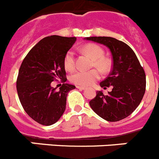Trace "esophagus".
<instances>
[{"instance_id": "esophagus-1", "label": "esophagus", "mask_w": 159, "mask_h": 159, "mask_svg": "<svg viewBox=\"0 0 159 159\" xmlns=\"http://www.w3.org/2000/svg\"><path fill=\"white\" fill-rule=\"evenodd\" d=\"M76 87H77V89H85V87H84V86H80V85H77Z\"/></svg>"}]
</instances>
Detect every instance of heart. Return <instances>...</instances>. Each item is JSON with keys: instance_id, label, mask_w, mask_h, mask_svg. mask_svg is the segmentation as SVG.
I'll list each match as a JSON object with an SVG mask.
<instances>
[{"instance_id": "b5f03b06", "label": "heart", "mask_w": 159, "mask_h": 159, "mask_svg": "<svg viewBox=\"0 0 159 159\" xmlns=\"http://www.w3.org/2000/svg\"><path fill=\"white\" fill-rule=\"evenodd\" d=\"M82 52L89 55L93 59L92 67H97L102 73H107L111 68V61L104 56V50L101 46L96 44H87L81 49ZM66 70L71 71L75 67V53L73 50H69L66 53L63 60ZM100 72L96 69L84 71L77 70L70 75V80L72 83L81 86H87L94 83L100 78Z\"/></svg>"}]
</instances>
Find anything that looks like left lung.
Returning <instances> with one entry per match:
<instances>
[{
  "instance_id": "obj_1",
  "label": "left lung",
  "mask_w": 159,
  "mask_h": 159,
  "mask_svg": "<svg viewBox=\"0 0 159 159\" xmlns=\"http://www.w3.org/2000/svg\"><path fill=\"white\" fill-rule=\"evenodd\" d=\"M86 40L102 44L110 49L113 57V69L100 83L105 89L112 91L105 95L97 91L89 102L92 110L108 121L125 118L137 108L146 91V74L135 53L127 44L110 37H90Z\"/></svg>"
}]
</instances>
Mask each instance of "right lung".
I'll return each mask as SVG.
<instances>
[{
  "mask_svg": "<svg viewBox=\"0 0 159 159\" xmlns=\"http://www.w3.org/2000/svg\"><path fill=\"white\" fill-rule=\"evenodd\" d=\"M76 38L53 35L34 45L19 69L16 91L21 106L30 118L41 125H50L65 112L66 97L75 86L67 80L64 57ZM63 82L59 91L51 86L53 80Z\"/></svg>",
  "mask_w": 159,
  "mask_h": 159,
  "instance_id": "right-lung-1",
  "label": "right lung"
}]
</instances>
